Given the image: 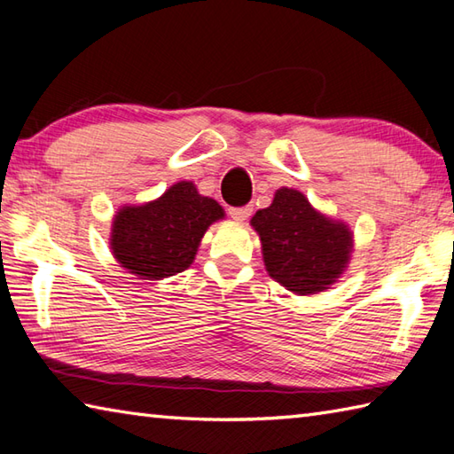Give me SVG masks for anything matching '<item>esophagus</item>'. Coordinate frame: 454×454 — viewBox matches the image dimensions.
Instances as JSON below:
<instances>
[{
	"instance_id": "obj_1",
	"label": "esophagus",
	"mask_w": 454,
	"mask_h": 454,
	"mask_svg": "<svg viewBox=\"0 0 454 454\" xmlns=\"http://www.w3.org/2000/svg\"><path fill=\"white\" fill-rule=\"evenodd\" d=\"M228 214H230V216H232L234 220L244 222V220L248 218L250 214H252V206H238V208H230Z\"/></svg>"
}]
</instances>
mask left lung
Segmentation results:
<instances>
[{
  "instance_id": "obj_1",
  "label": "left lung",
  "mask_w": 454,
  "mask_h": 454,
  "mask_svg": "<svg viewBox=\"0 0 454 454\" xmlns=\"http://www.w3.org/2000/svg\"><path fill=\"white\" fill-rule=\"evenodd\" d=\"M252 226L260 234L270 276L290 292L327 290L349 260L348 226L321 216L294 188H279L271 206L254 214Z\"/></svg>"
}]
</instances>
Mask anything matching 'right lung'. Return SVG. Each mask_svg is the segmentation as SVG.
<instances>
[{"label":"right lung","instance_id":"add662e5","mask_svg":"<svg viewBox=\"0 0 454 454\" xmlns=\"http://www.w3.org/2000/svg\"><path fill=\"white\" fill-rule=\"evenodd\" d=\"M222 216L216 200L200 196L192 183H178L159 200L125 206L114 216L111 248L121 266L138 278L175 276L191 266L206 228Z\"/></svg>","mask_w":454,"mask_h":454}]
</instances>
